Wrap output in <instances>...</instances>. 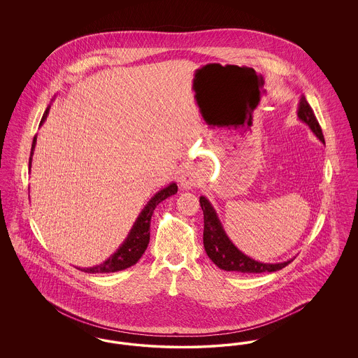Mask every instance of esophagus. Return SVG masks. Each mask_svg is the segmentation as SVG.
Returning <instances> with one entry per match:
<instances>
[{"instance_id":"obj_1","label":"esophagus","mask_w":358,"mask_h":358,"mask_svg":"<svg viewBox=\"0 0 358 358\" xmlns=\"http://www.w3.org/2000/svg\"><path fill=\"white\" fill-rule=\"evenodd\" d=\"M180 185L184 189H192L196 185V176L190 171H185L180 177Z\"/></svg>"}]
</instances>
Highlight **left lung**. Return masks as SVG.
<instances>
[{
	"label": "left lung",
	"mask_w": 358,
	"mask_h": 358,
	"mask_svg": "<svg viewBox=\"0 0 358 358\" xmlns=\"http://www.w3.org/2000/svg\"><path fill=\"white\" fill-rule=\"evenodd\" d=\"M298 118L306 123L313 134L324 143L322 129L314 115L313 108L302 95L298 104ZM200 205L204 213V248L209 259L224 271H235L243 273H275L286 267L294 260L289 259L280 263H263L243 254L238 247L231 241L222 228L220 219L209 200L201 196Z\"/></svg>",
	"instance_id": "8db88e82"
}]
</instances>
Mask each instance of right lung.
I'll return each mask as SVG.
<instances>
[{"mask_svg": "<svg viewBox=\"0 0 358 358\" xmlns=\"http://www.w3.org/2000/svg\"><path fill=\"white\" fill-rule=\"evenodd\" d=\"M50 108H51V106H48L47 110L44 111L40 126L47 120V117L50 114ZM36 141H37V136H34V142H32L31 157H29V171L32 166V155H34V148H36ZM177 189H178L177 184L171 182L168 187L161 189L159 192H157L154 194L153 197L149 200V203L145 205V208L142 209L139 216L136 217V222L131 227L127 238H124V241L120 244V248L107 260H104L103 263L98 266H94V267H88V268H80V267L78 268L76 267V268L88 273H117V271H122V270H126V268L134 266L148 248V244L150 240V220H152L155 206L161 201H164L165 199L176 194Z\"/></svg>", "mask_w": 358, "mask_h": 358, "instance_id": "1", "label": "right lung"}]
</instances>
